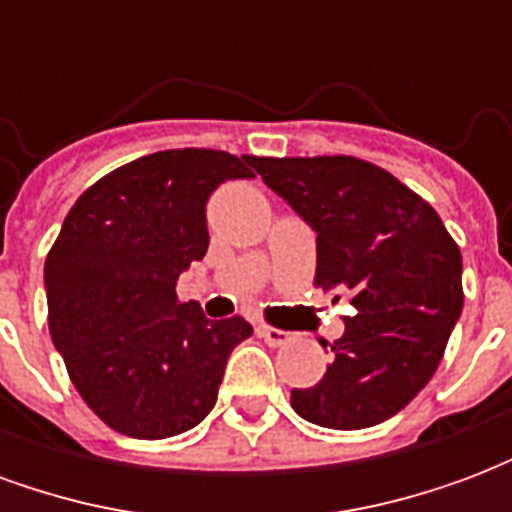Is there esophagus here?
<instances>
[{
  "label": "esophagus",
  "instance_id": "34e87169",
  "mask_svg": "<svg viewBox=\"0 0 512 512\" xmlns=\"http://www.w3.org/2000/svg\"><path fill=\"white\" fill-rule=\"evenodd\" d=\"M257 334H260L268 345H274V348H282V345L293 343V334L285 332V329H277V326H268V323L257 326Z\"/></svg>",
  "mask_w": 512,
  "mask_h": 512
}]
</instances>
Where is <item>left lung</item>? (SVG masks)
<instances>
[{"instance_id": "1", "label": "left lung", "mask_w": 512, "mask_h": 512, "mask_svg": "<svg viewBox=\"0 0 512 512\" xmlns=\"http://www.w3.org/2000/svg\"><path fill=\"white\" fill-rule=\"evenodd\" d=\"M271 189L315 230V288L351 296L345 334L321 343L332 365L293 389L296 414L359 430L406 408L439 367L463 310L461 249L433 205L356 156H255Z\"/></svg>"}]
</instances>
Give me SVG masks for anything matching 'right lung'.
I'll return each mask as SVG.
<instances>
[{"instance_id":"right-lung-1","label":"right lung","mask_w":512,"mask_h":512,"mask_svg":"<svg viewBox=\"0 0 512 512\" xmlns=\"http://www.w3.org/2000/svg\"><path fill=\"white\" fill-rule=\"evenodd\" d=\"M255 156L183 147L95 180L46 255L49 332L95 417L134 439H169L208 417L227 356L252 334L208 321L175 296L180 271L208 252L205 202Z\"/></svg>"}]
</instances>
